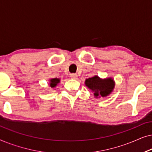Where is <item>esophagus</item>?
Segmentation results:
<instances>
[{
	"label": "esophagus",
	"instance_id": "esophagus-1",
	"mask_svg": "<svg viewBox=\"0 0 152 152\" xmlns=\"http://www.w3.org/2000/svg\"><path fill=\"white\" fill-rule=\"evenodd\" d=\"M70 77L72 79H73V80H76V79H77V74H71V75H70Z\"/></svg>",
	"mask_w": 152,
	"mask_h": 152
}]
</instances>
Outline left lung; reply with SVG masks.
<instances>
[{"label":"left lung","mask_w":152,"mask_h":152,"mask_svg":"<svg viewBox=\"0 0 152 152\" xmlns=\"http://www.w3.org/2000/svg\"><path fill=\"white\" fill-rule=\"evenodd\" d=\"M85 84L91 90L95 97L108 96L115 86V82L112 78L101 79L97 75L86 79Z\"/></svg>","instance_id":"obj_1"}]
</instances>
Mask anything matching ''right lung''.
<instances>
[{
	"label": "right lung",
	"mask_w": 152,
	"mask_h": 152,
	"mask_svg": "<svg viewBox=\"0 0 152 152\" xmlns=\"http://www.w3.org/2000/svg\"><path fill=\"white\" fill-rule=\"evenodd\" d=\"M59 82H60V79H58V78L51 79V80H50V86L51 88H55V87H56V86H57Z\"/></svg>",
	"instance_id": "1"
}]
</instances>
